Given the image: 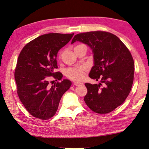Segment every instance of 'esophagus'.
<instances>
[{
	"instance_id": "esophagus-1",
	"label": "esophagus",
	"mask_w": 149,
	"mask_h": 149,
	"mask_svg": "<svg viewBox=\"0 0 149 149\" xmlns=\"http://www.w3.org/2000/svg\"><path fill=\"white\" fill-rule=\"evenodd\" d=\"M74 85L75 86H79V85H83V83H80V82H74Z\"/></svg>"
}]
</instances>
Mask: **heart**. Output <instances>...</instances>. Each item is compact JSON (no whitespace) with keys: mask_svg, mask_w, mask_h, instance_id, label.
Here are the masks:
<instances>
[{"mask_svg":"<svg viewBox=\"0 0 149 149\" xmlns=\"http://www.w3.org/2000/svg\"><path fill=\"white\" fill-rule=\"evenodd\" d=\"M85 68L83 67L70 68L66 71V75L69 78L73 80H80L85 75Z\"/></svg>","mask_w":149,"mask_h":149,"instance_id":"obj_1","label":"heart"}]
</instances>
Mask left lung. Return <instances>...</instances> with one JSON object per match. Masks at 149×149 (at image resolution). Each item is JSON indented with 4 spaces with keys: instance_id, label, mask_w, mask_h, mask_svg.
<instances>
[{
    "instance_id": "left-lung-1",
    "label": "left lung",
    "mask_w": 149,
    "mask_h": 149,
    "mask_svg": "<svg viewBox=\"0 0 149 149\" xmlns=\"http://www.w3.org/2000/svg\"><path fill=\"white\" fill-rule=\"evenodd\" d=\"M78 41L92 50L94 65L89 74L100 84L86 83V105L97 113L113 111L125 102L134 80V63L128 48L115 35L104 31H93L75 35L71 43ZM102 83L104 86L100 85Z\"/></svg>"
}]
</instances>
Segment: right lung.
<instances>
[{"label": "right lung", "mask_w": 149, "mask_h": 149, "mask_svg": "<svg viewBox=\"0 0 149 149\" xmlns=\"http://www.w3.org/2000/svg\"><path fill=\"white\" fill-rule=\"evenodd\" d=\"M73 34L49 33L31 41L22 49L15 69V79L19 100L31 115L48 120L56 113L61 98L72 85L55 72L57 54L72 38ZM52 76L61 80L52 86L48 79Z\"/></svg>", "instance_id": "1"}]
</instances>
